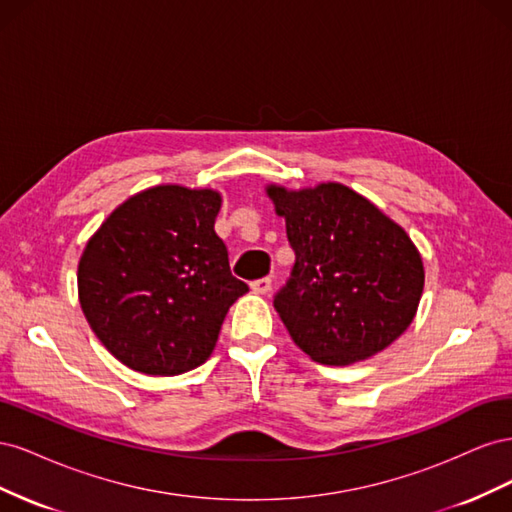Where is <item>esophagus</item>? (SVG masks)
<instances>
[{
    "label": "esophagus",
    "instance_id": "34e87169",
    "mask_svg": "<svg viewBox=\"0 0 512 512\" xmlns=\"http://www.w3.org/2000/svg\"><path fill=\"white\" fill-rule=\"evenodd\" d=\"M256 294H267L271 290V277H260V280L250 284Z\"/></svg>",
    "mask_w": 512,
    "mask_h": 512
}]
</instances>
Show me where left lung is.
<instances>
[{
  "label": "left lung",
  "instance_id": "obj_1",
  "mask_svg": "<svg viewBox=\"0 0 512 512\" xmlns=\"http://www.w3.org/2000/svg\"><path fill=\"white\" fill-rule=\"evenodd\" d=\"M294 267L273 305L292 342L322 365L378 354L416 316L425 269L406 230L342 183L267 185Z\"/></svg>",
  "mask_w": 512,
  "mask_h": 512
}]
</instances>
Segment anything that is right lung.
<instances>
[{
  "label": "right lung",
  "instance_id": "1",
  "mask_svg": "<svg viewBox=\"0 0 512 512\" xmlns=\"http://www.w3.org/2000/svg\"><path fill=\"white\" fill-rule=\"evenodd\" d=\"M215 190L156 185L119 205L85 245L79 301L117 361L147 376L203 365L247 292L215 235Z\"/></svg>",
  "mask_w": 512,
  "mask_h": 512
}]
</instances>
